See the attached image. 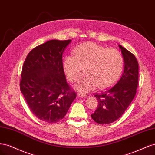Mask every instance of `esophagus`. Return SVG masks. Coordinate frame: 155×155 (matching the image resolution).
<instances>
[{
	"mask_svg": "<svg viewBox=\"0 0 155 155\" xmlns=\"http://www.w3.org/2000/svg\"><path fill=\"white\" fill-rule=\"evenodd\" d=\"M78 97H87V95L86 94L82 93H78Z\"/></svg>",
	"mask_w": 155,
	"mask_h": 155,
	"instance_id": "1",
	"label": "esophagus"
}]
</instances>
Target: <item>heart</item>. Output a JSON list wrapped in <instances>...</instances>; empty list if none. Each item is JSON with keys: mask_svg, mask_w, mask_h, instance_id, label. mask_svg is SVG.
Segmentation results:
<instances>
[{"mask_svg": "<svg viewBox=\"0 0 155 155\" xmlns=\"http://www.w3.org/2000/svg\"><path fill=\"white\" fill-rule=\"evenodd\" d=\"M74 55L65 57L64 69L66 77L72 82L78 81L86 69L88 75L74 86L78 91L88 93L97 86L107 87L115 83L122 73L123 58L117 49L87 42L74 49Z\"/></svg>", "mask_w": 155, "mask_h": 155, "instance_id": "heart-1", "label": "heart"}]
</instances>
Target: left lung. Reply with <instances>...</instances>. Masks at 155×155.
<instances>
[{
	"mask_svg": "<svg viewBox=\"0 0 155 155\" xmlns=\"http://www.w3.org/2000/svg\"><path fill=\"white\" fill-rule=\"evenodd\" d=\"M124 58V69L122 77L112 87L96 93L97 108L92 114L93 120L100 124H108L120 117L137 93L138 82V62L133 53L118 45Z\"/></svg>",
	"mask_w": 155,
	"mask_h": 155,
	"instance_id": "obj_1",
	"label": "left lung"
}]
</instances>
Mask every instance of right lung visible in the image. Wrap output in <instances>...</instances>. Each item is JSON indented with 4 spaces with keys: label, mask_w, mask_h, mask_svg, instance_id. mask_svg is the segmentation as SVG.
Segmentation results:
<instances>
[{
    "label": "right lung",
    "mask_w": 155,
    "mask_h": 155,
    "mask_svg": "<svg viewBox=\"0 0 155 155\" xmlns=\"http://www.w3.org/2000/svg\"><path fill=\"white\" fill-rule=\"evenodd\" d=\"M71 40H51L33 48L27 55L20 89L34 115L56 123L66 115L77 94L67 83L62 54Z\"/></svg>",
    "instance_id": "1"
}]
</instances>
